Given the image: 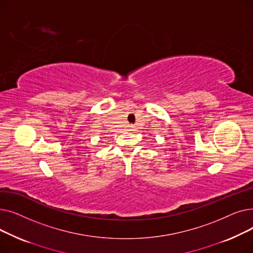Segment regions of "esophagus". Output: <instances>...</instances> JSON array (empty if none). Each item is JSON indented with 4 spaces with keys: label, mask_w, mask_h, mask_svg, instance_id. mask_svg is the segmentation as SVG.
Listing matches in <instances>:
<instances>
[{
    "label": "esophagus",
    "mask_w": 253,
    "mask_h": 253,
    "mask_svg": "<svg viewBox=\"0 0 253 253\" xmlns=\"http://www.w3.org/2000/svg\"><path fill=\"white\" fill-rule=\"evenodd\" d=\"M130 129H131V130H135V128H134L133 126H131V127H130Z\"/></svg>",
    "instance_id": "1"
}]
</instances>
